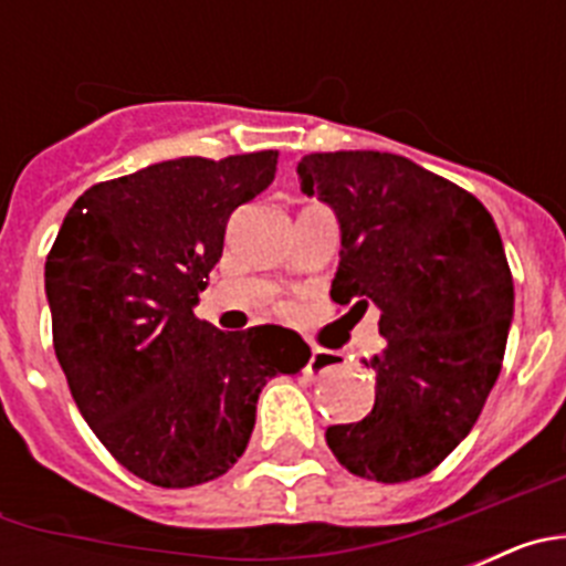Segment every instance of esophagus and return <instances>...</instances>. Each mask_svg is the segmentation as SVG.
<instances>
[{"mask_svg": "<svg viewBox=\"0 0 566 566\" xmlns=\"http://www.w3.org/2000/svg\"><path fill=\"white\" fill-rule=\"evenodd\" d=\"M337 354H332V352H323V348H312V354H308V365H306V371L312 374H328V371H334V368H337Z\"/></svg>", "mask_w": 566, "mask_h": 566, "instance_id": "obj_1", "label": "esophagus"}]
</instances>
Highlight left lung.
I'll return each instance as SVG.
<instances>
[{
  "mask_svg": "<svg viewBox=\"0 0 566 566\" xmlns=\"http://www.w3.org/2000/svg\"><path fill=\"white\" fill-rule=\"evenodd\" d=\"M300 189L339 223L332 300L379 308L371 413L326 442L354 476L431 473L476 424L502 371L513 277L488 209L402 155L348 149L297 164Z\"/></svg>",
  "mask_w": 566,
  "mask_h": 566,
  "instance_id": "left-lung-1",
  "label": "left lung"
}]
</instances>
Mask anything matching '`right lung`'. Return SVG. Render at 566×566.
I'll return each mask as SVG.
<instances>
[{
  "label": "right lung",
  "instance_id": "add662e5",
  "mask_svg": "<svg viewBox=\"0 0 566 566\" xmlns=\"http://www.w3.org/2000/svg\"><path fill=\"white\" fill-rule=\"evenodd\" d=\"M274 172V149L175 158L90 187L64 214L44 263L53 348L84 422L144 482L223 476L263 385L308 363L292 328L221 332L195 317L229 214Z\"/></svg>",
  "mask_w": 566,
  "mask_h": 566
}]
</instances>
